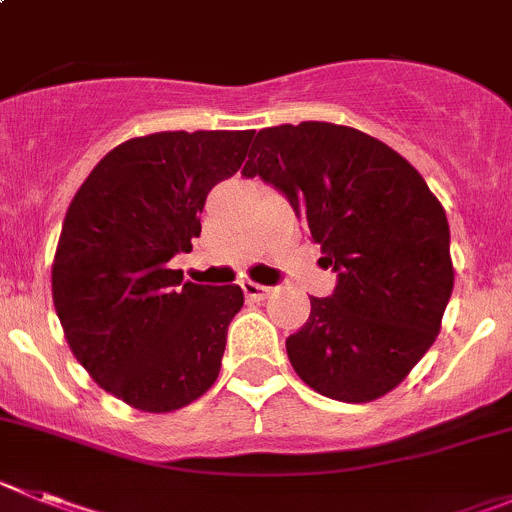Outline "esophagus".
<instances>
[{"label":"esophagus","mask_w":512,"mask_h":512,"mask_svg":"<svg viewBox=\"0 0 512 512\" xmlns=\"http://www.w3.org/2000/svg\"><path fill=\"white\" fill-rule=\"evenodd\" d=\"M242 292H245V297L247 300H255V302H260V300H265L267 295H270V287H265V285H257V282H252V280H245L242 282Z\"/></svg>","instance_id":"34e87169"}]
</instances>
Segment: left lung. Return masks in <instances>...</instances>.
<instances>
[{"mask_svg":"<svg viewBox=\"0 0 512 512\" xmlns=\"http://www.w3.org/2000/svg\"><path fill=\"white\" fill-rule=\"evenodd\" d=\"M247 157L242 175L290 200L337 272L335 292L310 297L287 337L292 367L325 398H382L433 345L453 292L443 205L405 157L342 124L267 127Z\"/></svg>","mask_w":512,"mask_h":512,"instance_id":"obj_1","label":"left lung"}]
</instances>
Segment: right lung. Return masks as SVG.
Returning a JSON list of instances; mask_svg holds the SVG:
<instances>
[{"label": "right lung", "instance_id": "right-lung-1", "mask_svg": "<svg viewBox=\"0 0 512 512\" xmlns=\"http://www.w3.org/2000/svg\"><path fill=\"white\" fill-rule=\"evenodd\" d=\"M252 130L155 132L99 160L69 202L52 300L69 350L99 388L145 413H172L212 388L237 285L182 282L217 182L240 170Z\"/></svg>", "mask_w": 512, "mask_h": 512}]
</instances>
